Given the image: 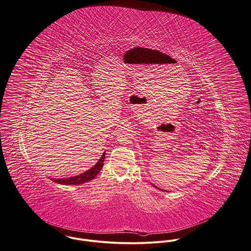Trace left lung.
I'll use <instances>...</instances> for the list:
<instances>
[{
  "instance_id": "obj_1",
  "label": "left lung",
  "mask_w": 251,
  "mask_h": 251,
  "mask_svg": "<svg viewBox=\"0 0 251 251\" xmlns=\"http://www.w3.org/2000/svg\"><path fill=\"white\" fill-rule=\"evenodd\" d=\"M151 184H152V183H151ZM152 185H153V184H152ZM153 187H155V188H157V186H155V185H153ZM158 189H159V188H158ZM160 190H161V189H160ZM162 191H166V190H162Z\"/></svg>"
}]
</instances>
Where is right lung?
<instances>
[{
  "label": "right lung",
  "instance_id": "obj_1",
  "mask_svg": "<svg viewBox=\"0 0 251 251\" xmlns=\"http://www.w3.org/2000/svg\"><path fill=\"white\" fill-rule=\"evenodd\" d=\"M104 155H105V151L100 156L99 161L91 169L84 172L83 174H80V175L75 176H71V177H65V178H51V180H53L56 183L66 184V185H77V184H82L87 181H90L100 173V171L103 166Z\"/></svg>",
  "mask_w": 251,
  "mask_h": 251
}]
</instances>
